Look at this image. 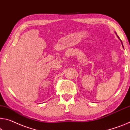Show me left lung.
<instances>
[{
	"instance_id": "8db88e82",
	"label": "left lung",
	"mask_w": 130,
	"mask_h": 130,
	"mask_svg": "<svg viewBox=\"0 0 130 130\" xmlns=\"http://www.w3.org/2000/svg\"><path fill=\"white\" fill-rule=\"evenodd\" d=\"M117 37H119V36H117ZM122 45H123V44H122Z\"/></svg>"
}]
</instances>
